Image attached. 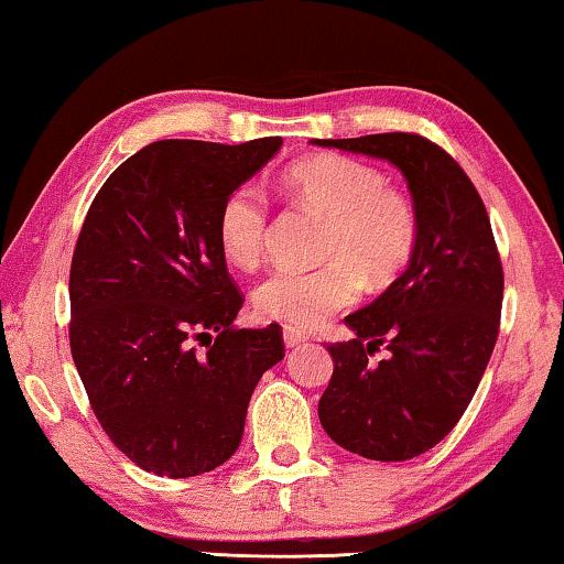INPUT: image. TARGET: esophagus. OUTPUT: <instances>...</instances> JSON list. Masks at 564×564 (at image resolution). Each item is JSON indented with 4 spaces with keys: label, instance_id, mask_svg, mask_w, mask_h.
I'll return each instance as SVG.
<instances>
[{
    "label": "esophagus",
    "instance_id": "obj_1",
    "mask_svg": "<svg viewBox=\"0 0 564 564\" xmlns=\"http://www.w3.org/2000/svg\"><path fill=\"white\" fill-rule=\"evenodd\" d=\"M282 338H284V346H288V349H292V346H300L303 341H307V334H305V330H300V328L284 326L282 328Z\"/></svg>",
    "mask_w": 564,
    "mask_h": 564
}]
</instances>
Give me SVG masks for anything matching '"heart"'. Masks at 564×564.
<instances>
[{
	"label": "heart",
	"instance_id": "b5f03b06",
	"mask_svg": "<svg viewBox=\"0 0 564 564\" xmlns=\"http://www.w3.org/2000/svg\"><path fill=\"white\" fill-rule=\"evenodd\" d=\"M292 203L323 220L311 272H274L253 290L261 318L292 328L321 326L328 315L351 307L361 284L382 290L411 264L419 246V210L413 199L365 161L341 153H315L284 172ZM267 199L241 184L223 199L218 243L238 269H257L269 246Z\"/></svg>",
	"mask_w": 564,
	"mask_h": 564
}]
</instances>
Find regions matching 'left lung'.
<instances>
[{
    "mask_svg": "<svg viewBox=\"0 0 564 564\" xmlns=\"http://www.w3.org/2000/svg\"><path fill=\"white\" fill-rule=\"evenodd\" d=\"M315 145L395 164L419 210L411 264L375 303L346 315L318 403L326 434L359 457L403 462L436 446L467 411L498 341L503 267L475 184L442 145L415 133ZM384 345L389 357L371 361Z\"/></svg>",
    "mask_w": 564,
    "mask_h": 564,
    "instance_id": "obj_1",
    "label": "left lung"
}]
</instances>
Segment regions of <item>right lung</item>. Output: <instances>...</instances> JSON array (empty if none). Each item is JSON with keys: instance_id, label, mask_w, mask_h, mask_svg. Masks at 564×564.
I'll list each match as a JSON object with an SVG mask.
<instances>
[{"instance_id": "right-lung-1", "label": "right lung", "mask_w": 564, "mask_h": 564, "mask_svg": "<svg viewBox=\"0 0 564 564\" xmlns=\"http://www.w3.org/2000/svg\"><path fill=\"white\" fill-rule=\"evenodd\" d=\"M280 145L156 141L107 176L84 218L72 357L99 426L145 473L195 477L234 457L253 388L284 357L276 323L234 326L243 295L218 243L223 199Z\"/></svg>"}]
</instances>
